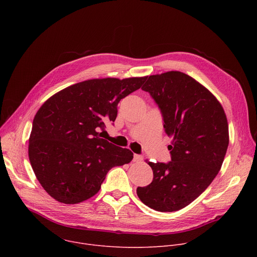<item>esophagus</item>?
<instances>
[{
  "label": "esophagus",
  "instance_id": "obj_1",
  "mask_svg": "<svg viewBox=\"0 0 257 257\" xmlns=\"http://www.w3.org/2000/svg\"><path fill=\"white\" fill-rule=\"evenodd\" d=\"M142 160H143V157L140 156V155H134V157H133V161L134 162H140Z\"/></svg>",
  "mask_w": 257,
  "mask_h": 257
}]
</instances>
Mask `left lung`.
Returning <instances> with one entry per match:
<instances>
[{
  "label": "left lung",
  "instance_id": "left-lung-1",
  "mask_svg": "<svg viewBox=\"0 0 257 257\" xmlns=\"http://www.w3.org/2000/svg\"><path fill=\"white\" fill-rule=\"evenodd\" d=\"M141 89L158 104L173 139L171 162H149L153 182L136 192L155 210L177 211L196 199L221 170L229 145L227 117L214 95L185 73L152 75Z\"/></svg>",
  "mask_w": 257,
  "mask_h": 257
}]
</instances>
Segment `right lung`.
Listing matches in <instances>:
<instances>
[{
  "mask_svg": "<svg viewBox=\"0 0 257 257\" xmlns=\"http://www.w3.org/2000/svg\"><path fill=\"white\" fill-rule=\"evenodd\" d=\"M148 77L90 79L51 96L36 113L28 157L43 188L57 201L82 202L100 189L107 172L128 164L133 153L100 138L115 122L119 101Z\"/></svg>",
  "mask_w": 257,
  "mask_h": 257,
  "instance_id": "1",
  "label": "right lung"
}]
</instances>
